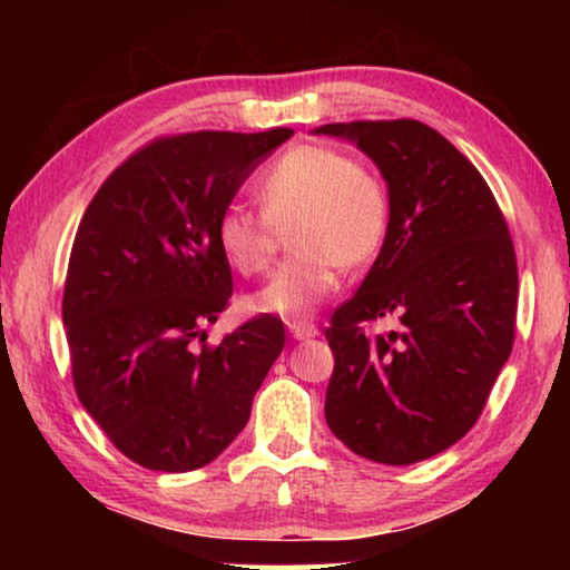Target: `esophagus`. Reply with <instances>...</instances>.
I'll return each instance as SVG.
<instances>
[{"label":"esophagus","instance_id":"esophagus-1","mask_svg":"<svg viewBox=\"0 0 570 570\" xmlns=\"http://www.w3.org/2000/svg\"><path fill=\"white\" fill-rule=\"evenodd\" d=\"M287 332L293 334V340H314L318 334V326L316 324H308V322H291L287 324Z\"/></svg>","mask_w":570,"mask_h":570}]
</instances>
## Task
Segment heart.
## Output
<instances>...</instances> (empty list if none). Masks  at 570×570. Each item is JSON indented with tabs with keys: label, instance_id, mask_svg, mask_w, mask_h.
Masks as SVG:
<instances>
[{
	"label": "heart",
	"instance_id": "1",
	"mask_svg": "<svg viewBox=\"0 0 570 570\" xmlns=\"http://www.w3.org/2000/svg\"><path fill=\"white\" fill-rule=\"evenodd\" d=\"M262 213L240 202L215 223L217 248L240 275L254 277L275 259L277 228L295 252L256 293L262 314L308 318L340 285V267L365 264L384 244L389 194L368 166L326 145H293L256 184Z\"/></svg>",
	"mask_w": 570,
	"mask_h": 570
}]
</instances>
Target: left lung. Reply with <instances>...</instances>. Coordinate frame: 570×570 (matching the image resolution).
<instances>
[{
	"label": "left lung",
	"instance_id": "left-lung-1",
	"mask_svg": "<svg viewBox=\"0 0 570 570\" xmlns=\"http://www.w3.org/2000/svg\"><path fill=\"white\" fill-rule=\"evenodd\" d=\"M314 135L357 145L389 186L384 246L326 326V425L371 462H423L478 423L511 355L509 225L480 170L423 121L324 124ZM384 315L401 322L394 333L362 330Z\"/></svg>",
	"mask_w": 570,
	"mask_h": 570
}]
</instances>
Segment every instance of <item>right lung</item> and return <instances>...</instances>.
I'll return each mask as SVG.
<instances>
[{"mask_svg": "<svg viewBox=\"0 0 570 570\" xmlns=\"http://www.w3.org/2000/svg\"><path fill=\"white\" fill-rule=\"evenodd\" d=\"M293 129L155 139L106 178L77 228L61 301L77 396L131 462L191 472L244 431L285 347L277 316L205 326L233 293L215 223Z\"/></svg>", "mask_w": 570, "mask_h": 570, "instance_id": "1", "label": "right lung"}]
</instances>
